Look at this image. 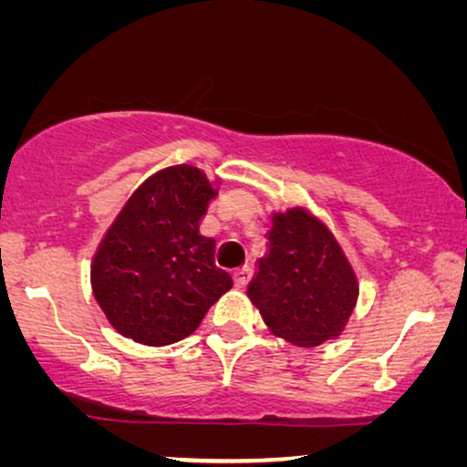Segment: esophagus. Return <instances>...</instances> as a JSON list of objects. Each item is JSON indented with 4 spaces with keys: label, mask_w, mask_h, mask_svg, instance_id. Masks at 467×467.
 <instances>
[{
    "label": "esophagus",
    "mask_w": 467,
    "mask_h": 467,
    "mask_svg": "<svg viewBox=\"0 0 467 467\" xmlns=\"http://www.w3.org/2000/svg\"><path fill=\"white\" fill-rule=\"evenodd\" d=\"M251 273H253V268H251V266H243V268H238V270H235V275H234V279H235V285H238V287H244L246 284H249V279H251Z\"/></svg>",
    "instance_id": "1"
}]
</instances>
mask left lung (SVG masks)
I'll return each instance as SVG.
<instances>
[{
	"label": "left lung",
	"mask_w": 467,
	"mask_h": 467,
	"mask_svg": "<svg viewBox=\"0 0 467 467\" xmlns=\"http://www.w3.org/2000/svg\"><path fill=\"white\" fill-rule=\"evenodd\" d=\"M266 238L246 295L268 329L298 347L339 336L359 285L333 234L305 210H290L273 216Z\"/></svg>",
	"instance_id": "obj_1"
}]
</instances>
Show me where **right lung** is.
Wrapping results in <instances>:
<instances>
[{
	"label": "right lung",
	"mask_w": 467,
	"mask_h": 467,
	"mask_svg": "<svg viewBox=\"0 0 467 467\" xmlns=\"http://www.w3.org/2000/svg\"><path fill=\"white\" fill-rule=\"evenodd\" d=\"M216 190L203 171L155 172L125 203L95 253L93 292L125 337L166 347L188 337L234 285L199 221Z\"/></svg>",
	"instance_id": "right-lung-1"
}]
</instances>
